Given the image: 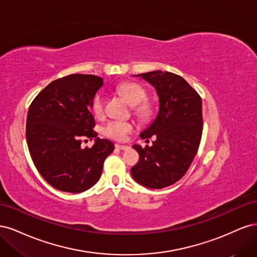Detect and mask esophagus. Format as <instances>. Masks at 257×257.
I'll use <instances>...</instances> for the list:
<instances>
[{"mask_svg":"<svg viewBox=\"0 0 257 257\" xmlns=\"http://www.w3.org/2000/svg\"><path fill=\"white\" fill-rule=\"evenodd\" d=\"M115 148H116V149L121 150V151H125V150L130 149V147H128V146H124V145H118V144L115 145Z\"/></svg>","mask_w":257,"mask_h":257,"instance_id":"34e87169","label":"esophagus"}]
</instances>
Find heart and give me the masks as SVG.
<instances>
[{
  "label": "heart",
  "mask_w": 257,
  "mask_h": 257,
  "mask_svg": "<svg viewBox=\"0 0 257 257\" xmlns=\"http://www.w3.org/2000/svg\"><path fill=\"white\" fill-rule=\"evenodd\" d=\"M118 91L132 106H134V110L138 118L143 120L149 118L152 110L149 105L144 103L147 99V92L141 84L135 82L122 83L118 88ZM92 112L96 116H102L104 113V96L100 93L96 94L92 100ZM133 130L134 125L130 122L113 120L106 124L103 128V133L105 136L114 141L123 142Z\"/></svg>",
  "instance_id": "1"
}]
</instances>
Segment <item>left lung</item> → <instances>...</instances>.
Wrapping results in <instances>:
<instances>
[{
    "label": "left lung",
    "instance_id": "8db88e82",
    "mask_svg": "<svg viewBox=\"0 0 257 257\" xmlns=\"http://www.w3.org/2000/svg\"><path fill=\"white\" fill-rule=\"evenodd\" d=\"M138 76L149 82L159 96V111L141 133L155 135L151 147L134 145L139 154L132 167L134 180L149 189H163L184 176L197 153L203 133V111L198 93L181 76L154 71Z\"/></svg>",
    "mask_w": 257,
    "mask_h": 257
}]
</instances>
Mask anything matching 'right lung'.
I'll use <instances>...</instances> for the list:
<instances>
[{
  "label": "right lung",
  "instance_id": "1",
  "mask_svg": "<svg viewBox=\"0 0 257 257\" xmlns=\"http://www.w3.org/2000/svg\"><path fill=\"white\" fill-rule=\"evenodd\" d=\"M104 81L94 75L73 74L50 82L31 104L27 144L38 173L54 189L81 193L100 178L103 164L114 145L100 139L91 113L92 100ZM87 137L95 139L81 148Z\"/></svg>",
  "mask_w": 257,
  "mask_h": 257
}]
</instances>
